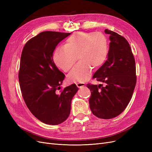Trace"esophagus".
<instances>
[{
    "mask_svg": "<svg viewBox=\"0 0 152 152\" xmlns=\"http://www.w3.org/2000/svg\"><path fill=\"white\" fill-rule=\"evenodd\" d=\"M76 85L78 87H79V88H82V87H83L85 86L84 83H80V82H79V83H77Z\"/></svg>",
    "mask_w": 152,
    "mask_h": 152,
    "instance_id": "34e87169",
    "label": "esophagus"
}]
</instances>
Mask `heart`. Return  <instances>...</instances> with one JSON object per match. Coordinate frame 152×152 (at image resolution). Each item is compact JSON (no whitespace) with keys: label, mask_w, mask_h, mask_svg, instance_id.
I'll list each match as a JSON object with an SVG mask.
<instances>
[{"label":"heart","mask_w":152,"mask_h":152,"mask_svg":"<svg viewBox=\"0 0 152 152\" xmlns=\"http://www.w3.org/2000/svg\"><path fill=\"white\" fill-rule=\"evenodd\" d=\"M108 50V41L104 34L79 32L66 39L63 47L55 49L53 59L56 66L65 72H70L79 59L74 70L68 75V80L83 82L88 79L92 68L97 69L103 65Z\"/></svg>","instance_id":"obj_1"}]
</instances>
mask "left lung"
Here are the masks:
<instances>
[{
  "instance_id": "1",
  "label": "left lung",
  "mask_w": 152,
  "mask_h": 152,
  "mask_svg": "<svg viewBox=\"0 0 152 152\" xmlns=\"http://www.w3.org/2000/svg\"><path fill=\"white\" fill-rule=\"evenodd\" d=\"M110 35L108 59L93 78L104 85L88 84L91 96L89 107L95 116L110 119L118 116L131 101L136 83L135 60L127 40L115 32Z\"/></svg>"
}]
</instances>
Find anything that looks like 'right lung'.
I'll return each instance as SVG.
<instances>
[{"mask_svg": "<svg viewBox=\"0 0 152 152\" xmlns=\"http://www.w3.org/2000/svg\"><path fill=\"white\" fill-rule=\"evenodd\" d=\"M70 34L41 32L29 40L22 50L18 79L23 98L31 113L49 125L66 120L72 99L79 89L73 84L58 91L65 76L53 59L57 45Z\"/></svg>", "mask_w": 152, "mask_h": 152, "instance_id": "obj_1", "label": "right lung"}]
</instances>
